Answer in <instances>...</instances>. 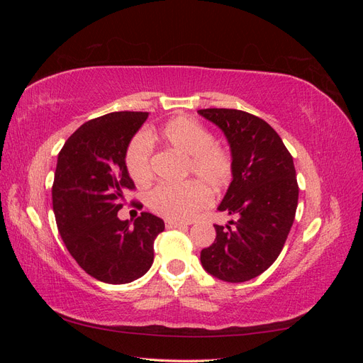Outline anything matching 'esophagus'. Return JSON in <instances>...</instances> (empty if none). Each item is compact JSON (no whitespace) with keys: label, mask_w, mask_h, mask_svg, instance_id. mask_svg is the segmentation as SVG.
Wrapping results in <instances>:
<instances>
[{"label":"esophagus","mask_w":363,"mask_h":363,"mask_svg":"<svg viewBox=\"0 0 363 363\" xmlns=\"http://www.w3.org/2000/svg\"><path fill=\"white\" fill-rule=\"evenodd\" d=\"M167 228H184V227H188L189 224L188 223H182V221H171V219H168L167 223Z\"/></svg>","instance_id":"esophagus-1"}]
</instances>
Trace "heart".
Returning <instances> with one entry per match:
<instances>
[{
	"label": "heart",
	"mask_w": 363,
	"mask_h": 363,
	"mask_svg": "<svg viewBox=\"0 0 363 363\" xmlns=\"http://www.w3.org/2000/svg\"><path fill=\"white\" fill-rule=\"evenodd\" d=\"M159 135L169 147L188 157L186 169L202 182L157 184L145 195V203L163 218L188 221L211 203L206 185L212 191H221L228 186L233 174L232 156L225 148L215 144L213 135L203 124L188 116L171 119L160 128ZM125 164L136 183H147L151 179V142L147 135L140 133L130 142Z\"/></svg>",
	"instance_id": "obj_1"
}]
</instances>
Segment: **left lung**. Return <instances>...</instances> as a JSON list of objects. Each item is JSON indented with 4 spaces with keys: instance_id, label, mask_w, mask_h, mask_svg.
I'll return each instance as SVG.
<instances>
[{
    "instance_id": "obj_1",
    "label": "left lung",
    "mask_w": 363,
    "mask_h": 363,
    "mask_svg": "<svg viewBox=\"0 0 363 363\" xmlns=\"http://www.w3.org/2000/svg\"><path fill=\"white\" fill-rule=\"evenodd\" d=\"M199 113L223 130L230 145L232 183L218 211L236 218L215 225L201 265L223 281H248L276 262L286 242L298 204L294 160L276 130L255 115L236 108Z\"/></svg>"
}]
</instances>
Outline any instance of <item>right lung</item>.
<instances>
[{
    "instance_id": "1",
    "label": "right lung",
    "mask_w": 363,
    "mask_h": 363,
    "mask_svg": "<svg viewBox=\"0 0 363 363\" xmlns=\"http://www.w3.org/2000/svg\"><path fill=\"white\" fill-rule=\"evenodd\" d=\"M147 112H113L87 121L65 142L52 184V211L69 255L94 279L130 283L151 268L160 218H118L133 189L125 156Z\"/></svg>"
}]
</instances>
